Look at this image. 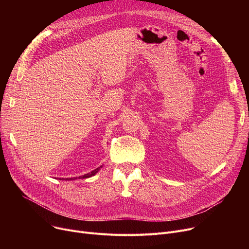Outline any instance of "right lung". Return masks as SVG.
<instances>
[{
    "label": "right lung",
    "mask_w": 249,
    "mask_h": 249,
    "mask_svg": "<svg viewBox=\"0 0 249 249\" xmlns=\"http://www.w3.org/2000/svg\"><path fill=\"white\" fill-rule=\"evenodd\" d=\"M103 167V164L102 165H100L99 167H97L96 169H94V171H91L90 173H88V174H86V175H84V176H81V177H77L78 178H90V177H93V176H95L100 169ZM76 178H59V179H64V180H72V179H75Z\"/></svg>",
    "instance_id": "right-lung-1"
}]
</instances>
